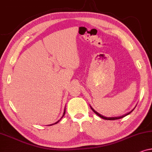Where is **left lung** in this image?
I'll return each instance as SVG.
<instances>
[{"instance_id": "1", "label": "left lung", "mask_w": 152, "mask_h": 152, "mask_svg": "<svg viewBox=\"0 0 152 152\" xmlns=\"http://www.w3.org/2000/svg\"><path fill=\"white\" fill-rule=\"evenodd\" d=\"M136 107H135L134 108V109H133L132 110V111L129 112V113H126V114H124V115H121V116H118V117H105V116H104V115H101V114H99V113H98V112H97L96 111H95V109H93V108L90 105V107L91 108V109L93 110V111L94 112V113H95V114H96V115H98L99 117H100L101 118H102V119L107 120H118V119H120V118H123V117H124V116L127 115H129V113H132V112L133 111H134V109H135V108H136Z\"/></svg>"}]
</instances>
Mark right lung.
Returning a JSON list of instances; mask_svg holds the SVG:
<instances>
[{"instance_id":"right-lung-1","label":"right lung","mask_w":152,"mask_h":152,"mask_svg":"<svg viewBox=\"0 0 152 152\" xmlns=\"http://www.w3.org/2000/svg\"><path fill=\"white\" fill-rule=\"evenodd\" d=\"M65 113H66V107H65V109H64V111L63 115H62V117H61V118H60V120H58V121H57V122H55V123H54V124H49V125H50H50H53V124H57V123H58V122H59L60 121V120H61V118L64 117V115H65ZM49 125H48V126H49Z\"/></svg>"}]
</instances>
